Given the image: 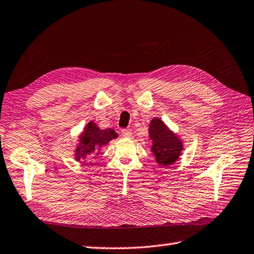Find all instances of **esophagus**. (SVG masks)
<instances>
[{"instance_id":"esophagus-1","label":"esophagus","mask_w":254,"mask_h":254,"mask_svg":"<svg viewBox=\"0 0 254 254\" xmlns=\"http://www.w3.org/2000/svg\"><path fill=\"white\" fill-rule=\"evenodd\" d=\"M122 134H123V137H125V138H129V137H131V134H132V130H131V129H129V128L122 129Z\"/></svg>"}]
</instances>
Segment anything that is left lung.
<instances>
[{
    "instance_id": "1",
    "label": "left lung",
    "mask_w": 254,
    "mask_h": 254,
    "mask_svg": "<svg viewBox=\"0 0 254 254\" xmlns=\"http://www.w3.org/2000/svg\"><path fill=\"white\" fill-rule=\"evenodd\" d=\"M148 138L152 142L151 151L159 166L172 165L180 157L182 140L158 117H154L148 125Z\"/></svg>"
}]
</instances>
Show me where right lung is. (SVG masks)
Returning a JSON list of instances; mask_svg holds the SVG:
<instances>
[{
  "label": "right lung",
  "instance_id": "add662e5",
  "mask_svg": "<svg viewBox=\"0 0 254 254\" xmlns=\"http://www.w3.org/2000/svg\"><path fill=\"white\" fill-rule=\"evenodd\" d=\"M119 137L113 129H100L95 122L90 121L85 126L83 132L78 135L76 147L74 150V156L75 160H86L92 156L100 154V148L106 146L111 140ZM87 165L90 164L86 163ZM91 165V164H90Z\"/></svg>",
  "mask_w": 254,
  "mask_h": 254
}]
</instances>
